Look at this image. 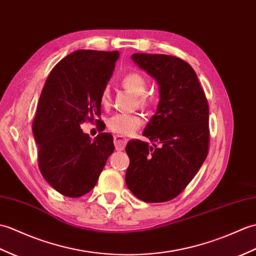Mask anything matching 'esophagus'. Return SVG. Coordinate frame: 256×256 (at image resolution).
Wrapping results in <instances>:
<instances>
[{
  "instance_id": "34e87169",
  "label": "esophagus",
  "mask_w": 256,
  "mask_h": 256,
  "mask_svg": "<svg viewBox=\"0 0 256 256\" xmlns=\"http://www.w3.org/2000/svg\"><path fill=\"white\" fill-rule=\"evenodd\" d=\"M126 142H128V140L123 138L122 136H118V135L114 136V146L116 150H123L124 147L126 145Z\"/></svg>"
}]
</instances>
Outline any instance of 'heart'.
<instances>
[{
	"mask_svg": "<svg viewBox=\"0 0 256 256\" xmlns=\"http://www.w3.org/2000/svg\"><path fill=\"white\" fill-rule=\"evenodd\" d=\"M122 85L128 92L138 96V106L146 110H150L154 106V99L145 94L147 90V80L138 73H128L122 78ZM100 104L102 106L110 104V90L106 87L100 94ZM108 128L112 133L120 136H130L142 126V118L140 114H118L112 116L106 122Z\"/></svg>",
	"mask_w": 256,
	"mask_h": 256,
	"instance_id": "b5f03b06",
	"label": "heart"
}]
</instances>
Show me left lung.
Listing matches in <instances>:
<instances>
[{
  "instance_id": "obj_1",
  "label": "left lung",
  "mask_w": 256,
  "mask_h": 256,
  "mask_svg": "<svg viewBox=\"0 0 256 256\" xmlns=\"http://www.w3.org/2000/svg\"><path fill=\"white\" fill-rule=\"evenodd\" d=\"M132 60L155 78L159 104L142 135L159 146L130 140L126 183L136 198L162 203L176 198L208 154V102L191 65L166 54L134 53Z\"/></svg>"
}]
</instances>
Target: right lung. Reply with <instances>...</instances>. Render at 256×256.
<instances>
[{
	"label": "right lung",
	"instance_id": "right-lung-1",
	"mask_svg": "<svg viewBox=\"0 0 256 256\" xmlns=\"http://www.w3.org/2000/svg\"><path fill=\"white\" fill-rule=\"evenodd\" d=\"M118 56V51L72 52L53 68L40 94L32 122L39 169L68 198L90 192L114 150L111 134L100 133L92 140L80 126L101 114L100 94Z\"/></svg>",
	"mask_w": 256,
	"mask_h": 256
}]
</instances>
